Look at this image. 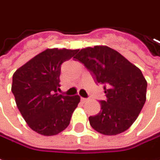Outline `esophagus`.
Wrapping results in <instances>:
<instances>
[{"label": "esophagus", "mask_w": 160, "mask_h": 160, "mask_svg": "<svg viewBox=\"0 0 160 160\" xmlns=\"http://www.w3.org/2000/svg\"><path fill=\"white\" fill-rule=\"evenodd\" d=\"M81 101H82V102H86V101H88V99H87V98H81Z\"/></svg>", "instance_id": "obj_1"}]
</instances>
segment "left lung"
I'll use <instances>...</instances> for the list:
<instances>
[{
    "label": "left lung",
    "mask_w": 160,
    "mask_h": 160,
    "mask_svg": "<svg viewBox=\"0 0 160 160\" xmlns=\"http://www.w3.org/2000/svg\"><path fill=\"white\" fill-rule=\"evenodd\" d=\"M73 58L104 85L107 99L100 100L99 113L89 117L91 127L104 135L127 131L146 102L147 82L140 69L107 46L81 49Z\"/></svg>",
    "instance_id": "8db88e82"
}]
</instances>
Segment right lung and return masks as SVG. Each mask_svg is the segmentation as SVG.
I'll return each instance as SVG.
<instances>
[{
	"label": "right lung",
	"instance_id": "1",
	"mask_svg": "<svg viewBox=\"0 0 160 160\" xmlns=\"http://www.w3.org/2000/svg\"><path fill=\"white\" fill-rule=\"evenodd\" d=\"M79 50L47 49L13 75L11 91L28 127L44 136L56 135L68 127L79 95L59 94L61 65Z\"/></svg>",
	"mask_w": 160,
	"mask_h": 160
}]
</instances>
